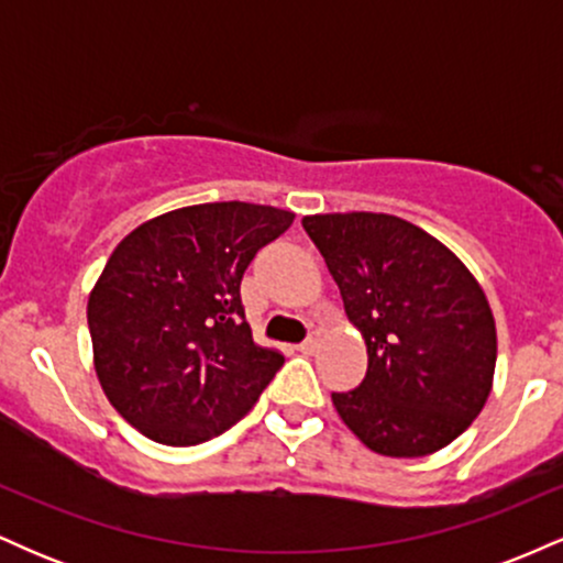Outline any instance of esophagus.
Instances as JSON below:
<instances>
[{
    "label": "esophagus",
    "mask_w": 563,
    "mask_h": 563,
    "mask_svg": "<svg viewBox=\"0 0 563 563\" xmlns=\"http://www.w3.org/2000/svg\"><path fill=\"white\" fill-rule=\"evenodd\" d=\"M320 341H322V333L312 331V333H309V339L301 344V352L303 354H314L320 349Z\"/></svg>",
    "instance_id": "obj_1"
}]
</instances>
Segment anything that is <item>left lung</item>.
<instances>
[{"mask_svg": "<svg viewBox=\"0 0 563 563\" xmlns=\"http://www.w3.org/2000/svg\"><path fill=\"white\" fill-rule=\"evenodd\" d=\"M301 224L367 349L363 384L331 394L339 418L386 457L448 448L493 391L497 331L479 280L442 241L394 214H309Z\"/></svg>", "mask_w": 563, "mask_h": 563, "instance_id": "left-lung-1", "label": "left lung"}]
</instances>
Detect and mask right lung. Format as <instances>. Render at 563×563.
I'll return each instance as SVG.
<instances>
[{
    "label": "right lung",
    "mask_w": 563,
    "mask_h": 563,
    "mask_svg": "<svg viewBox=\"0 0 563 563\" xmlns=\"http://www.w3.org/2000/svg\"><path fill=\"white\" fill-rule=\"evenodd\" d=\"M275 206L198 203L147 219L113 249L87 322L108 402L140 434L192 448L238 423L283 354L254 341L241 280L294 222Z\"/></svg>",
    "instance_id": "obj_1"
}]
</instances>
